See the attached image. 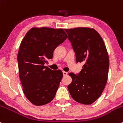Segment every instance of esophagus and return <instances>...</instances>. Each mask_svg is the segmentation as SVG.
<instances>
[{"label":"esophagus","instance_id":"obj_1","mask_svg":"<svg viewBox=\"0 0 123 123\" xmlns=\"http://www.w3.org/2000/svg\"><path fill=\"white\" fill-rule=\"evenodd\" d=\"M63 75H64V76H67V75H68V72L65 71H63Z\"/></svg>","mask_w":123,"mask_h":123}]
</instances>
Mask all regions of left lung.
Segmentation results:
<instances>
[{"label": "left lung", "instance_id": "8db88e82", "mask_svg": "<svg viewBox=\"0 0 123 123\" xmlns=\"http://www.w3.org/2000/svg\"><path fill=\"white\" fill-rule=\"evenodd\" d=\"M75 52L77 62H83L78 75L69 73L72 82L68 85L71 96L82 104H91L99 97L108 79L109 57L103 38L93 28L65 29Z\"/></svg>", "mask_w": 123, "mask_h": 123}]
</instances>
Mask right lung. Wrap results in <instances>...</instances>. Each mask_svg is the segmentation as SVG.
Segmentation results:
<instances>
[{
  "label": "right lung",
  "instance_id": "obj_1",
  "mask_svg": "<svg viewBox=\"0 0 123 123\" xmlns=\"http://www.w3.org/2000/svg\"><path fill=\"white\" fill-rule=\"evenodd\" d=\"M67 38L62 29L35 27L23 38L18 53L19 76L25 95L33 105H45L55 97L62 72L45 64Z\"/></svg>",
  "mask_w": 123,
  "mask_h": 123
}]
</instances>
